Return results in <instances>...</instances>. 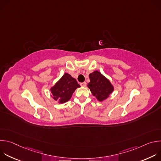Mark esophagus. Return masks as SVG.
Listing matches in <instances>:
<instances>
[{"label": "esophagus", "mask_w": 161, "mask_h": 161, "mask_svg": "<svg viewBox=\"0 0 161 161\" xmlns=\"http://www.w3.org/2000/svg\"><path fill=\"white\" fill-rule=\"evenodd\" d=\"M80 85H81V86H83V87H85L86 85V82H83V83H80Z\"/></svg>", "instance_id": "obj_1"}]
</instances>
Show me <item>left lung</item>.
<instances>
[{
    "mask_svg": "<svg viewBox=\"0 0 161 161\" xmlns=\"http://www.w3.org/2000/svg\"><path fill=\"white\" fill-rule=\"evenodd\" d=\"M90 81L87 84L92 94L97 99L103 102L108 99L114 91V86L110 81L98 71L89 75Z\"/></svg>",
    "mask_w": 161,
    "mask_h": 161,
    "instance_id": "1",
    "label": "left lung"
}]
</instances>
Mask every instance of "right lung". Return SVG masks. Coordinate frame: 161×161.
I'll list each match as a JSON object with an SVG mask.
<instances>
[{"instance_id": "right-lung-1", "label": "right lung", "mask_w": 161, "mask_h": 161, "mask_svg": "<svg viewBox=\"0 0 161 161\" xmlns=\"http://www.w3.org/2000/svg\"><path fill=\"white\" fill-rule=\"evenodd\" d=\"M80 85L76 80L69 73H65L50 88L52 97L60 104L70 100L73 94Z\"/></svg>"}]
</instances>
